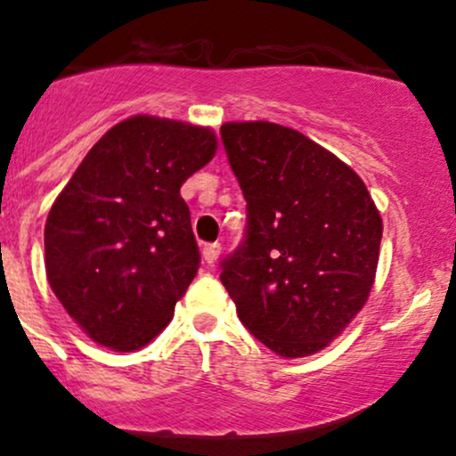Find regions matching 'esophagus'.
<instances>
[{
  "label": "esophagus",
  "instance_id": "34e87169",
  "mask_svg": "<svg viewBox=\"0 0 456 456\" xmlns=\"http://www.w3.org/2000/svg\"><path fill=\"white\" fill-rule=\"evenodd\" d=\"M220 256V244L218 242H209L203 247V260L208 262V265H214L216 260H218Z\"/></svg>",
  "mask_w": 456,
  "mask_h": 456
}]
</instances>
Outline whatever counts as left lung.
I'll return each instance as SVG.
<instances>
[{"label": "left lung", "mask_w": 456, "mask_h": 456, "mask_svg": "<svg viewBox=\"0 0 456 456\" xmlns=\"http://www.w3.org/2000/svg\"><path fill=\"white\" fill-rule=\"evenodd\" d=\"M220 135L247 199V240L220 281L277 356L321 352L367 304L380 212L352 167L295 128L227 122Z\"/></svg>", "instance_id": "1"}]
</instances>
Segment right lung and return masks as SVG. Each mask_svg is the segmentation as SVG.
Instances as JSON below:
<instances>
[{"label":"right lung","instance_id":"right-lung-1","mask_svg":"<svg viewBox=\"0 0 456 456\" xmlns=\"http://www.w3.org/2000/svg\"><path fill=\"white\" fill-rule=\"evenodd\" d=\"M216 148L208 126L133 115L94 143L56 196L47 281L91 341L135 352L170 323L200 262L181 185Z\"/></svg>","mask_w":456,"mask_h":456}]
</instances>
